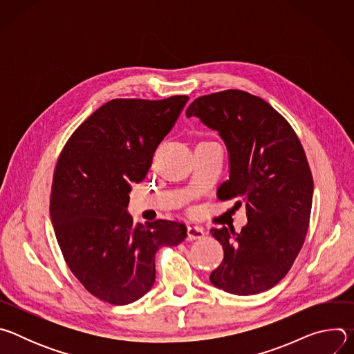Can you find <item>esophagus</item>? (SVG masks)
I'll return each instance as SVG.
<instances>
[{"label":"esophagus","instance_id":"obj_1","mask_svg":"<svg viewBox=\"0 0 354 354\" xmlns=\"http://www.w3.org/2000/svg\"><path fill=\"white\" fill-rule=\"evenodd\" d=\"M205 236V231L201 227H197V225H192V227H187V239L189 241H194V239H200Z\"/></svg>","mask_w":354,"mask_h":354}]
</instances>
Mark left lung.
<instances>
[{"mask_svg":"<svg viewBox=\"0 0 354 354\" xmlns=\"http://www.w3.org/2000/svg\"><path fill=\"white\" fill-rule=\"evenodd\" d=\"M186 116L217 130L227 144L230 179L220 200L245 203L248 224L212 235L224 259L212 283L227 292L252 295L276 286L291 269L310 225L314 180L295 131L266 100L239 89L194 99Z\"/></svg>","mask_w":354,"mask_h":354,"instance_id":"8db88e82","label":"left lung"}]
</instances>
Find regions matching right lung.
I'll use <instances>...</instances> for the list:
<instances>
[{"label": "right lung", "instance_id": "1", "mask_svg": "<svg viewBox=\"0 0 354 354\" xmlns=\"http://www.w3.org/2000/svg\"><path fill=\"white\" fill-rule=\"evenodd\" d=\"M189 97L112 99L71 134L59 157L50 217L66 263L93 297L124 306L156 281V254L186 238L179 221L133 224L131 183L148 172L158 144Z\"/></svg>", "mask_w": 354, "mask_h": 354}]
</instances>
